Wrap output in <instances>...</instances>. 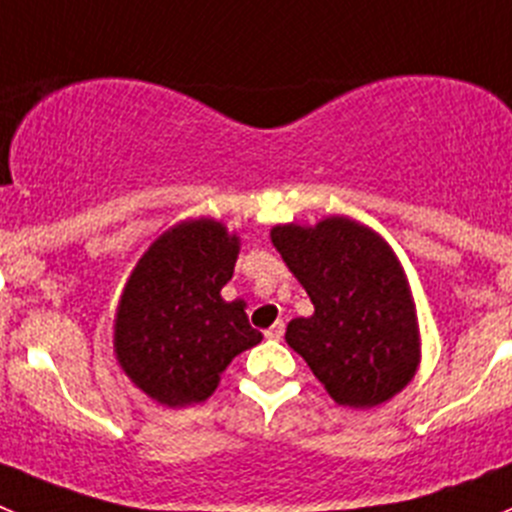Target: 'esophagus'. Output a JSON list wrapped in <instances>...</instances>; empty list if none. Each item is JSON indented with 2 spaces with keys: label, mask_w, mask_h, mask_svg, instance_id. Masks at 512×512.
<instances>
[{
  "label": "esophagus",
  "mask_w": 512,
  "mask_h": 512,
  "mask_svg": "<svg viewBox=\"0 0 512 512\" xmlns=\"http://www.w3.org/2000/svg\"><path fill=\"white\" fill-rule=\"evenodd\" d=\"M266 339H274V342H279L281 337H284V321H276L271 329H266Z\"/></svg>",
  "instance_id": "esophagus-1"
}]
</instances>
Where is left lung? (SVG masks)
Wrapping results in <instances>:
<instances>
[{"label": "left lung", "instance_id": "8db88e82", "mask_svg": "<svg viewBox=\"0 0 512 512\" xmlns=\"http://www.w3.org/2000/svg\"><path fill=\"white\" fill-rule=\"evenodd\" d=\"M271 243L314 314L291 319L286 344L337 405L377 407L415 379L422 359L410 281L387 241L347 216L279 223Z\"/></svg>", "mask_w": 512, "mask_h": 512}]
</instances>
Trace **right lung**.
Masks as SVG:
<instances>
[{"label": "right lung", "instance_id": "add662e5", "mask_svg": "<svg viewBox=\"0 0 512 512\" xmlns=\"http://www.w3.org/2000/svg\"><path fill=\"white\" fill-rule=\"evenodd\" d=\"M241 236L216 218L160 233L125 281L113 347L130 382L163 407L206 402L233 357L261 342L246 301H226Z\"/></svg>", "mask_w": 512, "mask_h": 512}]
</instances>
